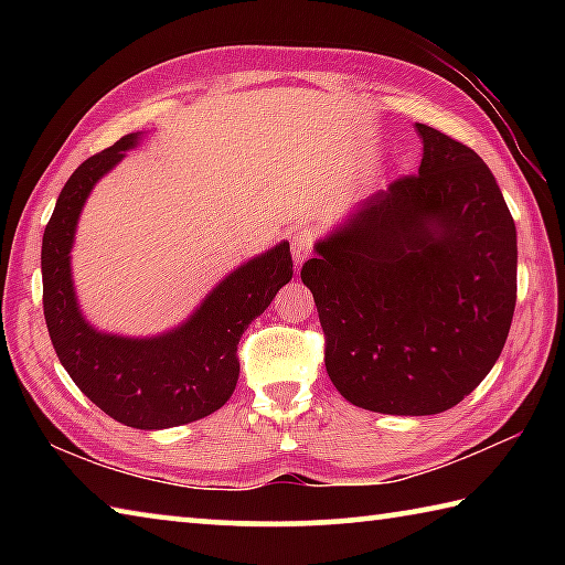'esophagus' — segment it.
<instances>
[{"mask_svg": "<svg viewBox=\"0 0 565 565\" xmlns=\"http://www.w3.org/2000/svg\"><path fill=\"white\" fill-rule=\"evenodd\" d=\"M289 242H291L294 262L301 264V262L309 259L311 252H313V242H317V232H313V228H309V226H299V228H294V232H291Z\"/></svg>", "mask_w": 565, "mask_h": 565, "instance_id": "esophagus-1", "label": "esophagus"}]
</instances>
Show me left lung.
<instances>
[{
    "label": "left lung",
    "instance_id": "obj_1",
    "mask_svg": "<svg viewBox=\"0 0 565 565\" xmlns=\"http://www.w3.org/2000/svg\"><path fill=\"white\" fill-rule=\"evenodd\" d=\"M424 159L301 266L339 394L376 414L454 408L499 361L515 309V224L471 147L416 124Z\"/></svg>",
    "mask_w": 565,
    "mask_h": 565
}]
</instances>
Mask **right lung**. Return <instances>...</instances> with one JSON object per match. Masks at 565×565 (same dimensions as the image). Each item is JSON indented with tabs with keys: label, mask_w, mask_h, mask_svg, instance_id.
Segmentation results:
<instances>
[{
	"label": "right lung",
	"mask_w": 565,
	"mask_h": 565,
	"mask_svg": "<svg viewBox=\"0 0 565 565\" xmlns=\"http://www.w3.org/2000/svg\"><path fill=\"white\" fill-rule=\"evenodd\" d=\"M137 139L139 134H127L89 157L64 184L42 238V301L52 347L82 394L119 424L154 431L191 424L226 404L238 379V339L291 281L294 262L284 242L238 266L184 327L164 337L124 339L94 331L82 319L72 286L76 218L92 186Z\"/></svg>",
	"instance_id": "right-lung-1"
}]
</instances>
